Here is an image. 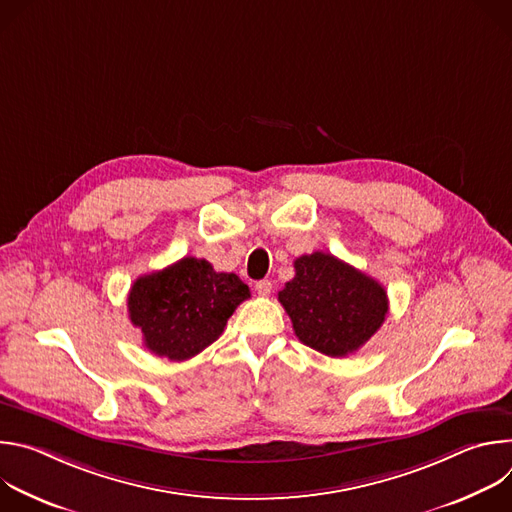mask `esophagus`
Here are the masks:
<instances>
[{"label":"esophagus","mask_w":512,"mask_h":512,"mask_svg":"<svg viewBox=\"0 0 512 512\" xmlns=\"http://www.w3.org/2000/svg\"><path fill=\"white\" fill-rule=\"evenodd\" d=\"M255 289H257V294H259V296H269V294H271V289H273V285H271V281H269V279H261V281H257V283H255Z\"/></svg>","instance_id":"1"}]
</instances>
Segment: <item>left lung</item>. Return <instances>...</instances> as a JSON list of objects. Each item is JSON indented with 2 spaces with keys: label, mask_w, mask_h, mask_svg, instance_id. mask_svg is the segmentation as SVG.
Masks as SVG:
<instances>
[{
  "label": "left lung",
  "mask_w": 512,
  "mask_h": 512,
  "mask_svg": "<svg viewBox=\"0 0 512 512\" xmlns=\"http://www.w3.org/2000/svg\"><path fill=\"white\" fill-rule=\"evenodd\" d=\"M294 267L277 300L306 346L348 356L383 326L389 300L377 279L322 251L298 257Z\"/></svg>",
  "instance_id": "left-lung-1"
}]
</instances>
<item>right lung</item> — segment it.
Returning a JSON list of instances; mask_svg holds the SVG:
<instances>
[{
	"label": "right lung",
	"instance_id": "add662e5",
	"mask_svg": "<svg viewBox=\"0 0 512 512\" xmlns=\"http://www.w3.org/2000/svg\"><path fill=\"white\" fill-rule=\"evenodd\" d=\"M251 298L235 273H218L206 259L184 257L133 281L127 310L143 346L170 360H188L223 334L237 306Z\"/></svg>",
	"mask_w": 512,
	"mask_h": 512
}]
</instances>
